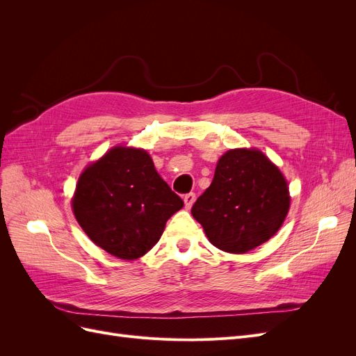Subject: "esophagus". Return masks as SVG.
Masks as SVG:
<instances>
[{
    "instance_id": "1",
    "label": "esophagus",
    "mask_w": 356,
    "mask_h": 356,
    "mask_svg": "<svg viewBox=\"0 0 356 356\" xmlns=\"http://www.w3.org/2000/svg\"><path fill=\"white\" fill-rule=\"evenodd\" d=\"M195 202H196V195H195V193H188V195L184 196V204H186L187 209H190Z\"/></svg>"
}]
</instances>
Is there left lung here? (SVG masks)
<instances>
[{
	"label": "left lung",
	"instance_id": "8db88e82",
	"mask_svg": "<svg viewBox=\"0 0 356 356\" xmlns=\"http://www.w3.org/2000/svg\"><path fill=\"white\" fill-rule=\"evenodd\" d=\"M286 179L255 148L229 149L191 213L218 250L245 254L267 242L289 209Z\"/></svg>",
	"mask_w": 356,
	"mask_h": 356
}]
</instances>
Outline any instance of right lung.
I'll use <instances>...</instances> for the list:
<instances>
[{
    "instance_id": "obj_1",
    "label": "right lung",
    "mask_w": 356,
    "mask_h": 356,
    "mask_svg": "<svg viewBox=\"0 0 356 356\" xmlns=\"http://www.w3.org/2000/svg\"><path fill=\"white\" fill-rule=\"evenodd\" d=\"M184 207L161 179L145 149L114 147L79 178L72 211L104 251L122 260L143 257L159 242L166 221Z\"/></svg>"
}]
</instances>
